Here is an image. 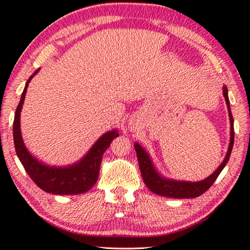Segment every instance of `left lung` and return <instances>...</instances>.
<instances>
[{
    "instance_id": "1",
    "label": "left lung",
    "mask_w": 250,
    "mask_h": 250,
    "mask_svg": "<svg viewBox=\"0 0 250 250\" xmlns=\"http://www.w3.org/2000/svg\"><path fill=\"white\" fill-rule=\"evenodd\" d=\"M223 96L226 98V103L228 106V110H229V116H230V123H231V137H230V144L229 149H228V153L224 158V160L220 167L212 173L211 176L208 178L202 180L198 183H187V182H177V180L171 179H166L159 175L155 171V169L152 165L149 155L140 144L135 143L134 147H135L136 155H137V161H139V167L141 170V175L146 183L149 189H151L153 193L161 195V196L166 197H172V198H193L197 197L205 193L209 187L213 185V183L215 182L220 172L222 171L224 166L227 165V162L229 161L231 151L233 147L234 142V129H233V117L231 114L230 104H229V98H228V89L224 86L223 88Z\"/></svg>"
}]
</instances>
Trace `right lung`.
I'll list each match as a JSON object with an SVG mask.
<instances>
[{"label":"right lung","mask_w":250,"mask_h":250,"mask_svg":"<svg viewBox=\"0 0 250 250\" xmlns=\"http://www.w3.org/2000/svg\"><path fill=\"white\" fill-rule=\"evenodd\" d=\"M38 70L29 78L18 104L13 122V140L18 158L32 182L47 193L59 195L80 194L89 190L95 185L99 176L101 159L104 151L110 146L115 137L119 136L117 131L104 134L95 143L82 160L77 165L66 168H54L42 165L29 153L24 146L20 132V111L26 97L28 84Z\"/></svg>","instance_id":"add662e5"}]
</instances>
